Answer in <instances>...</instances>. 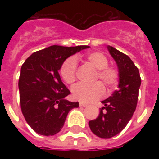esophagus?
Wrapping results in <instances>:
<instances>
[{
	"label": "esophagus",
	"instance_id": "obj_1",
	"mask_svg": "<svg viewBox=\"0 0 159 159\" xmlns=\"http://www.w3.org/2000/svg\"><path fill=\"white\" fill-rule=\"evenodd\" d=\"M79 106H80V107H88V104L83 103V102H80V103H79Z\"/></svg>",
	"mask_w": 159,
	"mask_h": 159
}]
</instances>
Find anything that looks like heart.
I'll use <instances>...</instances> for the list:
<instances>
[{"instance_id":"b5f03b06","label":"heart","mask_w":159,"mask_h":159,"mask_svg":"<svg viewBox=\"0 0 159 159\" xmlns=\"http://www.w3.org/2000/svg\"><path fill=\"white\" fill-rule=\"evenodd\" d=\"M85 59L97 69L93 79L101 80L108 89H111L117 85L119 80V70L115 66L108 65V59L104 53L100 52H89L85 56ZM76 69L77 64L75 58L70 57L64 61L60 68V75L66 83L70 84L75 82ZM71 93L75 100L88 103L102 98L105 95V88L100 82L90 85L77 83L72 87Z\"/></svg>"}]
</instances>
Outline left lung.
Here are the masks:
<instances>
[{
  "label": "left lung",
  "instance_id": "left-lung-1",
  "mask_svg": "<svg viewBox=\"0 0 159 159\" xmlns=\"http://www.w3.org/2000/svg\"><path fill=\"white\" fill-rule=\"evenodd\" d=\"M111 55L119 70L118 89L101 101L100 115L89 122L91 131L100 138H111L126 127L136 109L140 79L139 70L130 58L113 47L108 46Z\"/></svg>",
  "mask_w": 159,
  "mask_h": 159
}]
</instances>
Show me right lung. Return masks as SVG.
Listing matches in <instances>:
<instances>
[{
  "label": "right lung",
  "instance_id": "right-lung-1",
  "mask_svg": "<svg viewBox=\"0 0 159 159\" xmlns=\"http://www.w3.org/2000/svg\"><path fill=\"white\" fill-rule=\"evenodd\" d=\"M89 46L53 45L33 52L22 65L19 79L21 111L35 132L50 136L59 133L69 111L78 102L66 100L70 92L62 83L59 70L68 57Z\"/></svg>",
  "mask_w": 159,
  "mask_h": 159
}]
</instances>
